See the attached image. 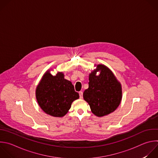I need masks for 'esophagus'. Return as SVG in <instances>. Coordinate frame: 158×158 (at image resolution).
Masks as SVG:
<instances>
[{
    "instance_id": "34e87169",
    "label": "esophagus",
    "mask_w": 158,
    "mask_h": 158,
    "mask_svg": "<svg viewBox=\"0 0 158 158\" xmlns=\"http://www.w3.org/2000/svg\"><path fill=\"white\" fill-rule=\"evenodd\" d=\"M79 97H80V98H83V92L82 91H80L79 92Z\"/></svg>"
}]
</instances>
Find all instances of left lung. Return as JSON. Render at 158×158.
<instances>
[{
  "instance_id": "left-lung-1",
  "label": "left lung",
  "mask_w": 158,
  "mask_h": 158,
  "mask_svg": "<svg viewBox=\"0 0 158 158\" xmlns=\"http://www.w3.org/2000/svg\"><path fill=\"white\" fill-rule=\"evenodd\" d=\"M100 71L97 76V72ZM89 88L83 94L92 112L103 117L114 112L120 103L122 92L120 83L112 72L106 66L98 64L97 69L89 75Z\"/></svg>"
}]
</instances>
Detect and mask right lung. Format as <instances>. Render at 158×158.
I'll return each instance as SVG.
<instances>
[{"mask_svg": "<svg viewBox=\"0 0 158 158\" xmlns=\"http://www.w3.org/2000/svg\"><path fill=\"white\" fill-rule=\"evenodd\" d=\"M36 97L41 109L47 114L55 117L65 115L72 102L79 98L71 82L59 73L53 76L49 71L43 76L36 90Z\"/></svg>", "mask_w": 158, "mask_h": 158, "instance_id": "add662e5", "label": "right lung"}]
</instances>
